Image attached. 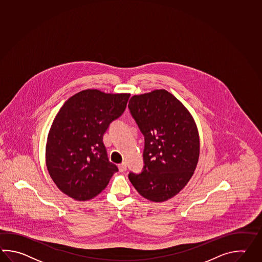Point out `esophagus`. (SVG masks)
<instances>
[{"label":"esophagus","instance_id":"obj_1","mask_svg":"<svg viewBox=\"0 0 262 262\" xmlns=\"http://www.w3.org/2000/svg\"><path fill=\"white\" fill-rule=\"evenodd\" d=\"M118 169H119V171H125L127 170V165H126V163H121V164H119L118 165Z\"/></svg>","mask_w":262,"mask_h":262}]
</instances>
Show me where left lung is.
Returning a JSON list of instances; mask_svg holds the SVG:
<instances>
[{
    "mask_svg": "<svg viewBox=\"0 0 262 262\" xmlns=\"http://www.w3.org/2000/svg\"><path fill=\"white\" fill-rule=\"evenodd\" d=\"M128 109L144 136V169L128 179L143 197L161 203L174 197L192 177L200 137L191 114L165 90L134 95Z\"/></svg>",
    "mask_w": 262,
    "mask_h": 262,
    "instance_id": "1",
    "label": "left lung"
}]
</instances>
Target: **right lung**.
<instances>
[{"instance_id":"add662e5","label":"right lung","mask_w":262,"mask_h":262,"mask_svg":"<svg viewBox=\"0 0 262 262\" xmlns=\"http://www.w3.org/2000/svg\"><path fill=\"white\" fill-rule=\"evenodd\" d=\"M128 93L85 90L69 98L54 118L46 163L59 190L89 201L106 187L118 167L109 161L103 134L125 111Z\"/></svg>"}]
</instances>
